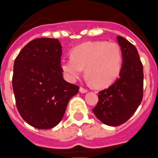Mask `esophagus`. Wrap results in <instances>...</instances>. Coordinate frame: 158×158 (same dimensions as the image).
I'll return each instance as SVG.
<instances>
[{
	"label": "esophagus",
	"instance_id": "34e87169",
	"mask_svg": "<svg viewBox=\"0 0 158 158\" xmlns=\"http://www.w3.org/2000/svg\"><path fill=\"white\" fill-rule=\"evenodd\" d=\"M79 90H80L81 93H86L88 91V90H86V89H85V88H83V87H80Z\"/></svg>",
	"mask_w": 158,
	"mask_h": 158
}]
</instances>
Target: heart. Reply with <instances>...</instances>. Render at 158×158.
<instances>
[{
	"mask_svg": "<svg viewBox=\"0 0 158 158\" xmlns=\"http://www.w3.org/2000/svg\"><path fill=\"white\" fill-rule=\"evenodd\" d=\"M70 57L62 60L60 63L65 77L69 81H75L85 69L86 77L97 88L111 85L117 79L122 68V52L115 43H84L71 50Z\"/></svg>",
	"mask_w": 158,
	"mask_h": 158,
	"instance_id": "1",
	"label": "heart"
}]
</instances>
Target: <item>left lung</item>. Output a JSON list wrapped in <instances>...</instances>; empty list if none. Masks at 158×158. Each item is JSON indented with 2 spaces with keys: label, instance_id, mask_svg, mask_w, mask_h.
<instances>
[{
  "label": "left lung",
  "instance_id": "1",
  "mask_svg": "<svg viewBox=\"0 0 158 158\" xmlns=\"http://www.w3.org/2000/svg\"><path fill=\"white\" fill-rule=\"evenodd\" d=\"M123 63L119 77L107 89L100 91L98 103L93 113L106 125L118 126L128 120L143 100V72L139 52L134 45L117 36Z\"/></svg>",
  "mask_w": 158,
  "mask_h": 158
}]
</instances>
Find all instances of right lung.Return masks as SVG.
Wrapping results in <instances>:
<instances>
[{
  "label": "right lung",
  "instance_id": "right-lung-1",
  "mask_svg": "<svg viewBox=\"0 0 158 158\" xmlns=\"http://www.w3.org/2000/svg\"><path fill=\"white\" fill-rule=\"evenodd\" d=\"M62 48L56 39H36L28 43L15 60L12 86L17 110L36 129L57 125L69 100L79 90L62 77Z\"/></svg>",
  "mask_w": 158,
  "mask_h": 158
}]
</instances>
